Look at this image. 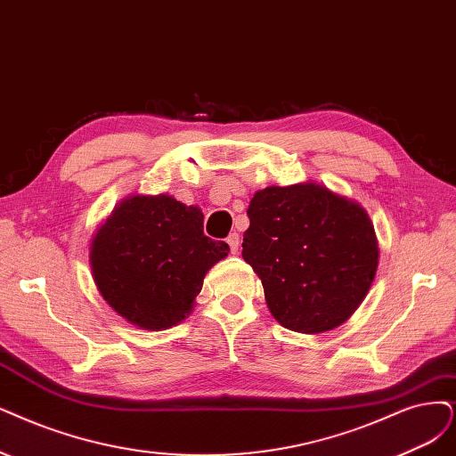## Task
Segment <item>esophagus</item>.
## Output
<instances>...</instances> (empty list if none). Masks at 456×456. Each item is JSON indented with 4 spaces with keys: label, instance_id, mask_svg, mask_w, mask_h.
I'll list each match as a JSON object with an SVG mask.
<instances>
[{
    "label": "esophagus",
    "instance_id": "34e87169",
    "mask_svg": "<svg viewBox=\"0 0 456 456\" xmlns=\"http://www.w3.org/2000/svg\"><path fill=\"white\" fill-rule=\"evenodd\" d=\"M227 244H229V248H231V254H237V251H239V246H240L239 234H237V232H231L229 237H227Z\"/></svg>",
    "mask_w": 456,
    "mask_h": 456
}]
</instances>
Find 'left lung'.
I'll return each instance as SVG.
<instances>
[{
    "instance_id": "1",
    "label": "left lung",
    "mask_w": 456,
    "mask_h": 456,
    "mask_svg": "<svg viewBox=\"0 0 456 456\" xmlns=\"http://www.w3.org/2000/svg\"><path fill=\"white\" fill-rule=\"evenodd\" d=\"M248 217L242 257L281 327L319 334L355 314L379 263L374 224L359 202L315 182L271 185L256 191Z\"/></svg>"
}]
</instances>
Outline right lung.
<instances>
[{"label":"right lung","instance_id":"add662e5","mask_svg":"<svg viewBox=\"0 0 456 456\" xmlns=\"http://www.w3.org/2000/svg\"><path fill=\"white\" fill-rule=\"evenodd\" d=\"M199 207L171 195H129L90 242L97 291L131 325L165 330L193 312L207 273L229 246L202 232Z\"/></svg>","mask_w":456,"mask_h":456}]
</instances>
